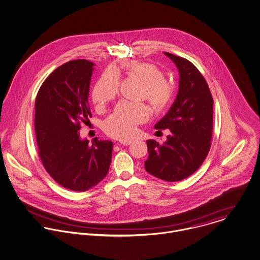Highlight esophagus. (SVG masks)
I'll return each mask as SVG.
<instances>
[{
    "mask_svg": "<svg viewBox=\"0 0 260 260\" xmlns=\"http://www.w3.org/2000/svg\"><path fill=\"white\" fill-rule=\"evenodd\" d=\"M119 143L121 144V145H124V146H127V145H130L131 143H132V140H120Z\"/></svg>",
    "mask_w": 260,
    "mask_h": 260,
    "instance_id": "obj_1",
    "label": "esophagus"
}]
</instances>
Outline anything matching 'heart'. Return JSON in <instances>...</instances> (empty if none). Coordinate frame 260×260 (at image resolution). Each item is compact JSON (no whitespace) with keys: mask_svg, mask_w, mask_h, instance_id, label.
Here are the masks:
<instances>
[{"mask_svg":"<svg viewBox=\"0 0 260 260\" xmlns=\"http://www.w3.org/2000/svg\"><path fill=\"white\" fill-rule=\"evenodd\" d=\"M122 69L128 75L143 81L141 98L149 101L155 112H162L171 104L175 93L174 85L164 77V71L159 67L150 62L128 61ZM118 70H108L96 81L91 95L96 109H102L118 94ZM149 115L150 109L145 103L121 101L104 121V132L116 139L130 138Z\"/></svg>","mask_w":260,"mask_h":260,"instance_id":"obj_1","label":"heart"}]
</instances>
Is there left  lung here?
<instances>
[{
	"label": "left lung",
	"instance_id": "obj_1",
	"mask_svg": "<svg viewBox=\"0 0 260 260\" xmlns=\"http://www.w3.org/2000/svg\"><path fill=\"white\" fill-rule=\"evenodd\" d=\"M177 66L180 85L176 100L155 128L170 129L167 141L148 140L145 170L167 182L193 174L207 158L213 135V99L209 85L188 59L164 52ZM158 131V132H159Z\"/></svg>",
	"mask_w": 260,
	"mask_h": 260
}]
</instances>
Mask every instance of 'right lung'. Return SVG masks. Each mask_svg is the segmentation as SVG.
Listing matches in <instances>:
<instances>
[{
	"mask_svg": "<svg viewBox=\"0 0 260 260\" xmlns=\"http://www.w3.org/2000/svg\"><path fill=\"white\" fill-rule=\"evenodd\" d=\"M93 63L75 59L52 71L36 98L35 129L41 161L61 187L85 191L107 175L112 141L81 140L78 130L91 112L88 104Z\"/></svg>",
	"mask_w": 260,
	"mask_h": 260,
	"instance_id": "add662e5",
	"label": "right lung"
}]
</instances>
